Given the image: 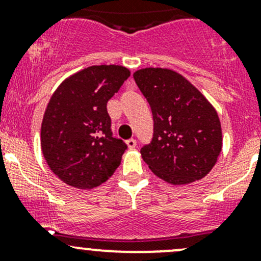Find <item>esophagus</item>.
<instances>
[{
    "instance_id": "esophagus-1",
    "label": "esophagus",
    "mask_w": 261,
    "mask_h": 261,
    "mask_svg": "<svg viewBox=\"0 0 261 261\" xmlns=\"http://www.w3.org/2000/svg\"><path fill=\"white\" fill-rule=\"evenodd\" d=\"M126 145H127L128 149H135V147H136V140H135V139H128V140L126 141Z\"/></svg>"
}]
</instances>
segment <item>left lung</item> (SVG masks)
Segmentation results:
<instances>
[{
  "instance_id": "1",
  "label": "left lung",
  "mask_w": 261,
  "mask_h": 261,
  "mask_svg": "<svg viewBox=\"0 0 261 261\" xmlns=\"http://www.w3.org/2000/svg\"><path fill=\"white\" fill-rule=\"evenodd\" d=\"M134 80L149 102L154 120L151 143L141 147L151 172L174 186L206 177L222 149L215 107L179 73L144 68Z\"/></svg>"
}]
</instances>
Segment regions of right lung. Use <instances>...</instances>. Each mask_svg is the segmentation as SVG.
<instances>
[{
    "label": "right lung",
    "instance_id": "right-lung-1",
    "mask_svg": "<svg viewBox=\"0 0 261 261\" xmlns=\"http://www.w3.org/2000/svg\"><path fill=\"white\" fill-rule=\"evenodd\" d=\"M128 77L130 70L121 65H92L53 93L41 123V151L68 186L96 188L121 164L127 145L112 136L107 102Z\"/></svg>",
    "mask_w": 261,
    "mask_h": 261
}]
</instances>
